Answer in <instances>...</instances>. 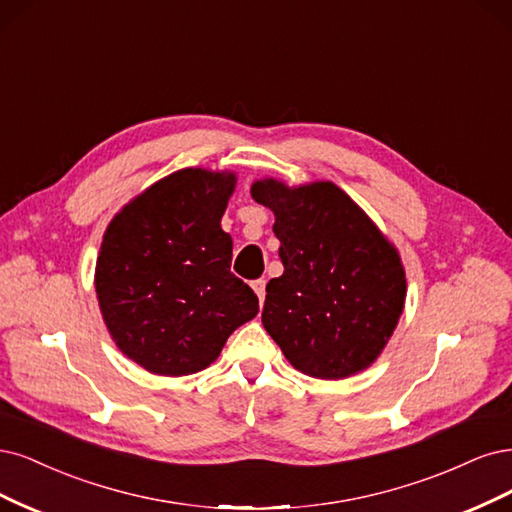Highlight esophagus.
Returning <instances> with one entry per match:
<instances>
[{"instance_id":"34e87169","label":"esophagus","mask_w":512,"mask_h":512,"mask_svg":"<svg viewBox=\"0 0 512 512\" xmlns=\"http://www.w3.org/2000/svg\"><path fill=\"white\" fill-rule=\"evenodd\" d=\"M251 287H253V291L257 293V298H259V302H263V300H266V280H263V278H257V280H253V283H251Z\"/></svg>"}]
</instances>
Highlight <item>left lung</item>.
<instances>
[{"label": "left lung", "instance_id": "left-lung-1", "mask_svg": "<svg viewBox=\"0 0 512 512\" xmlns=\"http://www.w3.org/2000/svg\"><path fill=\"white\" fill-rule=\"evenodd\" d=\"M251 195L274 212L285 266L266 287V332L308 376L340 381L370 368L404 310L406 272L398 249L329 180L289 187L261 178Z\"/></svg>", "mask_w": 512, "mask_h": 512}]
</instances>
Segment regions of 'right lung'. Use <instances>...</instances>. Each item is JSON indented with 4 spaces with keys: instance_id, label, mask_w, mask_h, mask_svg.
<instances>
[{
    "instance_id": "right-lung-1",
    "label": "right lung",
    "mask_w": 512,
    "mask_h": 512,
    "mask_svg": "<svg viewBox=\"0 0 512 512\" xmlns=\"http://www.w3.org/2000/svg\"><path fill=\"white\" fill-rule=\"evenodd\" d=\"M234 189V172L178 170L106 227L97 302L114 344L151 374L208 368L234 329L259 312L253 289L229 272L234 242L221 217Z\"/></svg>"
}]
</instances>
